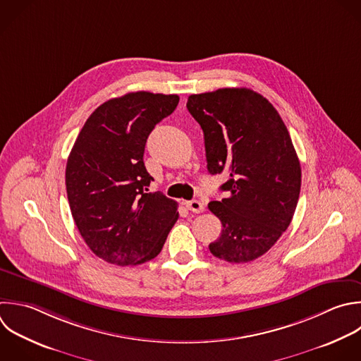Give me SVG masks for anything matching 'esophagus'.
<instances>
[{
    "instance_id": "1",
    "label": "esophagus",
    "mask_w": 361,
    "mask_h": 361,
    "mask_svg": "<svg viewBox=\"0 0 361 361\" xmlns=\"http://www.w3.org/2000/svg\"><path fill=\"white\" fill-rule=\"evenodd\" d=\"M185 206L188 207V210H190V212H193V213H202V212H204V206H203V203H200L199 200L186 202Z\"/></svg>"
}]
</instances>
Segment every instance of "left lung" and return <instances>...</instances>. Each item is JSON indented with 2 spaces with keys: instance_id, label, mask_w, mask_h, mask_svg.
Returning a JSON list of instances; mask_svg holds the SVG:
<instances>
[{
  "instance_id": "left-lung-1",
  "label": "left lung",
  "mask_w": 361,
  "mask_h": 361,
  "mask_svg": "<svg viewBox=\"0 0 361 361\" xmlns=\"http://www.w3.org/2000/svg\"><path fill=\"white\" fill-rule=\"evenodd\" d=\"M186 107L204 135L207 169L227 172V197L209 203L221 221L210 252L228 262L265 254L293 217L300 192V164L274 106L250 89L192 94Z\"/></svg>"
}]
</instances>
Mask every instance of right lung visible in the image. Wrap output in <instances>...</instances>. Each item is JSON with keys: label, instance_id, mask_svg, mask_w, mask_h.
Segmentation results:
<instances>
[{"label": "right lung", "instance_id": "obj_1", "mask_svg": "<svg viewBox=\"0 0 361 361\" xmlns=\"http://www.w3.org/2000/svg\"><path fill=\"white\" fill-rule=\"evenodd\" d=\"M176 94L135 92L97 107L85 123L66 165L73 220L89 248L116 265L155 258L176 223L178 203L148 190L147 138L171 116Z\"/></svg>", "mask_w": 361, "mask_h": 361}]
</instances>
